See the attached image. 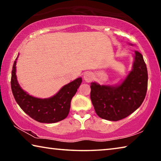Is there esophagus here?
Wrapping results in <instances>:
<instances>
[{
    "label": "esophagus",
    "mask_w": 161,
    "mask_h": 161,
    "mask_svg": "<svg viewBox=\"0 0 161 161\" xmlns=\"http://www.w3.org/2000/svg\"><path fill=\"white\" fill-rule=\"evenodd\" d=\"M92 79H93V75H92V73L89 72L84 73V80H85V81H86V82H90V81L92 80Z\"/></svg>",
    "instance_id": "obj_1"
}]
</instances>
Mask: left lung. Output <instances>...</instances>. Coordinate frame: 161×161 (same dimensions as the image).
Masks as SVG:
<instances>
[{
  "mask_svg": "<svg viewBox=\"0 0 161 161\" xmlns=\"http://www.w3.org/2000/svg\"><path fill=\"white\" fill-rule=\"evenodd\" d=\"M90 97L100 118L119 121L126 118L142 104L148 88V71L143 55L135 52L133 69L116 86L91 83Z\"/></svg>",
  "mask_w": 161,
  "mask_h": 161,
  "instance_id": "left-lung-1",
  "label": "left lung"
}]
</instances>
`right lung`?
I'll return each instance as SVG.
<instances>
[{
    "mask_svg": "<svg viewBox=\"0 0 161 161\" xmlns=\"http://www.w3.org/2000/svg\"><path fill=\"white\" fill-rule=\"evenodd\" d=\"M15 59L12 69L11 89L16 102L24 112L40 123H56L68 116L70 103L81 83V78H77L64 86L54 97L48 99H38L29 95L21 89L16 77Z\"/></svg>",
    "mask_w": 161,
    "mask_h": 161,
    "instance_id": "1",
    "label": "right lung"
}]
</instances>
